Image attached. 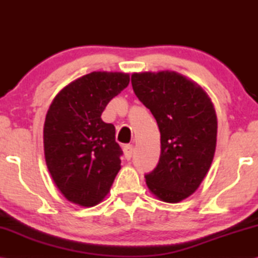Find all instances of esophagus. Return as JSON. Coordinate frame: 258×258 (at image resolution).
Here are the masks:
<instances>
[{"instance_id": "obj_1", "label": "esophagus", "mask_w": 258, "mask_h": 258, "mask_svg": "<svg viewBox=\"0 0 258 258\" xmlns=\"http://www.w3.org/2000/svg\"><path fill=\"white\" fill-rule=\"evenodd\" d=\"M124 155H125V158L127 160L132 158V155H133V146L132 145L124 146Z\"/></svg>"}]
</instances>
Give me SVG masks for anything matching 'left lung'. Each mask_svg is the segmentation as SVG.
I'll list each match as a JSON object with an SVG mask.
<instances>
[{"mask_svg":"<svg viewBox=\"0 0 258 258\" xmlns=\"http://www.w3.org/2000/svg\"><path fill=\"white\" fill-rule=\"evenodd\" d=\"M131 82L160 131L159 161L145 175L147 185L163 202H181L198 189L212 165L217 135L213 102L175 72L133 74Z\"/></svg>","mask_w":258,"mask_h":258,"instance_id":"8db88e82","label":"left lung"}]
</instances>
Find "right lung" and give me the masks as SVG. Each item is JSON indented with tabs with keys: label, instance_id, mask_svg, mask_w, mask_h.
Listing matches in <instances>:
<instances>
[{
	"label": "right lung",
	"instance_id": "add662e5",
	"mask_svg": "<svg viewBox=\"0 0 258 258\" xmlns=\"http://www.w3.org/2000/svg\"><path fill=\"white\" fill-rule=\"evenodd\" d=\"M128 83L127 74L93 72L63 87L52 101L43 131L44 156L69 202L91 207L110 190L123 151L115 126L104 123L101 113Z\"/></svg>",
	"mask_w": 258,
	"mask_h": 258
}]
</instances>
